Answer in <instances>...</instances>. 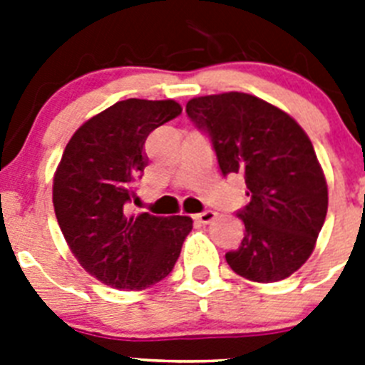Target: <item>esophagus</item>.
I'll use <instances>...</instances> for the list:
<instances>
[{
	"mask_svg": "<svg viewBox=\"0 0 365 365\" xmlns=\"http://www.w3.org/2000/svg\"><path fill=\"white\" fill-rule=\"evenodd\" d=\"M195 217H197L201 222H205V225H208V222H212L215 217H217V214H215L214 210H205L201 212V214L195 215Z\"/></svg>",
	"mask_w": 365,
	"mask_h": 365,
	"instance_id": "1",
	"label": "esophagus"
}]
</instances>
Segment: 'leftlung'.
<instances>
[{
  "label": "left lung",
  "mask_w": 365,
  "mask_h": 365,
  "mask_svg": "<svg viewBox=\"0 0 365 365\" xmlns=\"http://www.w3.org/2000/svg\"><path fill=\"white\" fill-rule=\"evenodd\" d=\"M186 113L210 135L222 175L241 173L250 195L237 214L245 237L227 263L250 282L289 278L312 254L327 215V180L311 138L291 115L248 93L195 96Z\"/></svg>",
  "instance_id": "left-lung-1"
}]
</instances>
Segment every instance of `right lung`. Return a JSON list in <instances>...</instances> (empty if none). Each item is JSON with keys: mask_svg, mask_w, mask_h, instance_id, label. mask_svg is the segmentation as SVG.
Listing matches in <instances>:
<instances>
[{"mask_svg": "<svg viewBox=\"0 0 365 365\" xmlns=\"http://www.w3.org/2000/svg\"><path fill=\"white\" fill-rule=\"evenodd\" d=\"M175 100H120L83 122L53 180L58 225L80 265L113 289L143 291L172 272L193 221L128 215L133 180L148 166V135L180 115Z\"/></svg>", "mask_w": 365, "mask_h": 365, "instance_id": "add662e5", "label": "right lung"}]
</instances>
